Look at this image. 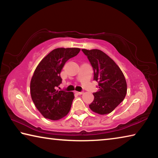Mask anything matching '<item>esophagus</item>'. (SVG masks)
<instances>
[{
	"label": "esophagus",
	"mask_w": 158,
	"mask_h": 158,
	"mask_svg": "<svg viewBox=\"0 0 158 158\" xmlns=\"http://www.w3.org/2000/svg\"><path fill=\"white\" fill-rule=\"evenodd\" d=\"M75 93H77V95H82L83 93H84V92H83V91H81V92H79V91H75Z\"/></svg>",
	"instance_id": "obj_1"
}]
</instances>
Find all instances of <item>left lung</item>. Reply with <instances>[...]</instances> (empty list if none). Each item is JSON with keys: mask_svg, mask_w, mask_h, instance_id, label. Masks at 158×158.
Wrapping results in <instances>:
<instances>
[{"mask_svg": "<svg viewBox=\"0 0 158 158\" xmlns=\"http://www.w3.org/2000/svg\"><path fill=\"white\" fill-rule=\"evenodd\" d=\"M81 51L86 56L94 71L93 80L98 83V91L93 93L94 100L89 107L95 113H111L119 105L127 93L125 78L116 63L99 49Z\"/></svg>", "mask_w": 158, "mask_h": 158, "instance_id": "8db88e82", "label": "left lung"}]
</instances>
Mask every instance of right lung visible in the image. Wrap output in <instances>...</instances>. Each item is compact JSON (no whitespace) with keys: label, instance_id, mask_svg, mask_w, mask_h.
Wrapping results in <instances>:
<instances>
[{"label":"right lung","instance_id":"obj_1","mask_svg":"<svg viewBox=\"0 0 158 158\" xmlns=\"http://www.w3.org/2000/svg\"><path fill=\"white\" fill-rule=\"evenodd\" d=\"M80 52L79 48H57L47 55L37 66L31 81V95L36 108L46 118L56 121L70 110L74 93L58 90L60 73L69 58Z\"/></svg>","mask_w":158,"mask_h":158}]
</instances>
